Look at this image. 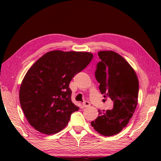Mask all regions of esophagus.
I'll return each instance as SVG.
<instances>
[{
  "label": "esophagus",
  "instance_id": "esophagus-1",
  "mask_svg": "<svg viewBox=\"0 0 161 161\" xmlns=\"http://www.w3.org/2000/svg\"><path fill=\"white\" fill-rule=\"evenodd\" d=\"M82 104H83L84 107H90L91 103H90V102H87V101H85V102H84L82 103Z\"/></svg>",
  "mask_w": 161,
  "mask_h": 161
}]
</instances>
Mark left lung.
I'll return each mask as SVG.
<instances>
[{"label":"left lung","mask_w":161,"mask_h":161,"mask_svg":"<svg viewBox=\"0 0 161 161\" xmlns=\"http://www.w3.org/2000/svg\"><path fill=\"white\" fill-rule=\"evenodd\" d=\"M101 61L97 64L95 77L103 97L114 102V108L102 112L91 122L100 134L111 136L126 126L138 103V80L134 69L123 57L114 51L98 53Z\"/></svg>","instance_id":"1"}]
</instances>
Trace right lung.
Masks as SVG:
<instances>
[{
	"instance_id": "add662e5",
	"label": "right lung",
	"mask_w": 161,
	"mask_h": 161,
	"mask_svg": "<svg viewBox=\"0 0 161 161\" xmlns=\"http://www.w3.org/2000/svg\"><path fill=\"white\" fill-rule=\"evenodd\" d=\"M93 58L86 52H48L35 62L23 78L19 92L22 109L29 124L47 135L66 127L79 107L71 99L69 84Z\"/></svg>"
}]
</instances>
